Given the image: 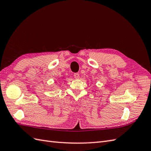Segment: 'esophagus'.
I'll list each match as a JSON object with an SVG mask.
<instances>
[{"instance_id":"obj_1","label":"esophagus","mask_w":151,"mask_h":151,"mask_svg":"<svg viewBox=\"0 0 151 151\" xmlns=\"http://www.w3.org/2000/svg\"><path fill=\"white\" fill-rule=\"evenodd\" d=\"M73 76H74V78H76V79H78L80 78V75H79L78 73H75L74 75H73Z\"/></svg>"}]
</instances>
